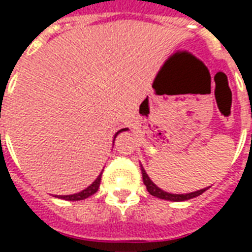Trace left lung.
<instances>
[{"instance_id":"obj_1","label":"left lung","mask_w":252,"mask_h":252,"mask_svg":"<svg viewBox=\"0 0 252 252\" xmlns=\"http://www.w3.org/2000/svg\"><path fill=\"white\" fill-rule=\"evenodd\" d=\"M140 170H142V177H143V184L147 188L148 193L154 197H158V198H162V200L173 201V202H180V201H188L194 198V197H198L200 194H202L205 190H208L209 188H204V189L195 190V191H191V193H186V194H174V193H169V191H164L159 186H157L154 184L151 178L148 177V174L146 173V170L140 163Z\"/></svg>"}]
</instances>
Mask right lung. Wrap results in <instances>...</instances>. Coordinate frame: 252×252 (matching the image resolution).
I'll return each mask as SVG.
<instances>
[{
    "label": "right lung",
    "instance_id": "add662e5",
    "mask_svg": "<svg viewBox=\"0 0 252 252\" xmlns=\"http://www.w3.org/2000/svg\"><path fill=\"white\" fill-rule=\"evenodd\" d=\"M128 128H123L120 131H117L115 133V137H113V143H115V139L116 136L123 131H126ZM104 171V170H102ZM102 171L99 173V175L93 181V184L92 185H89L88 188H85L82 191H78V193H74V194H67V195H55L58 198H62V200H67V201H79V200H85V198H88L90 195H93L99 188V184H101V175H102Z\"/></svg>",
    "mask_w": 252,
    "mask_h": 252
}]
</instances>
